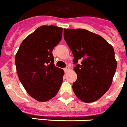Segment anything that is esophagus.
<instances>
[{
    "instance_id": "obj_1",
    "label": "esophagus",
    "mask_w": 127,
    "mask_h": 127,
    "mask_svg": "<svg viewBox=\"0 0 127 127\" xmlns=\"http://www.w3.org/2000/svg\"><path fill=\"white\" fill-rule=\"evenodd\" d=\"M69 70H70V68H69V67L67 66L66 68H65L64 69V71L65 73H66V72H68V71H69Z\"/></svg>"
}]
</instances>
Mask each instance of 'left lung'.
<instances>
[{
    "label": "left lung",
    "instance_id": "8db88e82",
    "mask_svg": "<svg viewBox=\"0 0 127 127\" xmlns=\"http://www.w3.org/2000/svg\"><path fill=\"white\" fill-rule=\"evenodd\" d=\"M64 38L76 64L73 92L82 102H95L112 84L117 67L114 48L102 36L83 29H64ZM79 60L82 61L80 65L77 64Z\"/></svg>",
    "mask_w": 127,
    "mask_h": 127
}]
</instances>
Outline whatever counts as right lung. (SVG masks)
<instances>
[{
  "instance_id": "add662e5",
  "label": "right lung",
  "mask_w": 127,
  "mask_h": 127,
  "mask_svg": "<svg viewBox=\"0 0 127 127\" xmlns=\"http://www.w3.org/2000/svg\"><path fill=\"white\" fill-rule=\"evenodd\" d=\"M63 28L43 25L21 43L15 56L20 81L29 95L39 102L54 97L63 83L64 71L54 64L52 50L62 38Z\"/></svg>"
}]
</instances>
